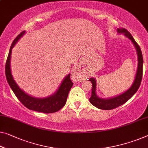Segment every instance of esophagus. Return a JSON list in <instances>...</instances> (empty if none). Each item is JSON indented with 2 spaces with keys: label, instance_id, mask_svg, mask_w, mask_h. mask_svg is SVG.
<instances>
[{
  "label": "esophagus",
  "instance_id": "esophagus-1",
  "mask_svg": "<svg viewBox=\"0 0 148 148\" xmlns=\"http://www.w3.org/2000/svg\"><path fill=\"white\" fill-rule=\"evenodd\" d=\"M72 76L73 77L74 80H80L84 78V72L81 70L80 67L78 65H76L74 67L73 70L72 72Z\"/></svg>",
  "mask_w": 148,
  "mask_h": 148
}]
</instances>
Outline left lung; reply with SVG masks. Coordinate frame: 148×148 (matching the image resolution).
I'll return each instance as SVG.
<instances>
[{"label": "left lung", "mask_w": 148, "mask_h": 148, "mask_svg": "<svg viewBox=\"0 0 148 148\" xmlns=\"http://www.w3.org/2000/svg\"><path fill=\"white\" fill-rule=\"evenodd\" d=\"M118 34H123L127 38H129L134 44L135 46L136 52L138 55V69L136 72L135 80H134L133 84L131 87L128 90L123 92V93L120 94V95L112 97L109 98H101L98 97L96 94V81L94 78H90L89 81H90L92 84V96L90 97L89 100L90 102L94 106L98 108L100 110H109L116 108L120 106L121 105L123 104L127 100H129L132 96H133L136 92L138 91L139 87H140L141 82H142V74H143V56L142 54V51L140 46L137 44V42L134 39L133 36L126 29L123 28H120L117 29Z\"/></svg>", "instance_id": "obj_1"}]
</instances>
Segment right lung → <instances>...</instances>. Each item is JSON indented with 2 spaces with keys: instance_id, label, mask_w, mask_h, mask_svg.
<instances>
[{
  "instance_id": "add662e5",
  "label": "right lung",
  "mask_w": 148,
  "mask_h": 148,
  "mask_svg": "<svg viewBox=\"0 0 148 148\" xmlns=\"http://www.w3.org/2000/svg\"><path fill=\"white\" fill-rule=\"evenodd\" d=\"M25 31H23L18 35L11 45L5 65V74L6 80H7L8 84L17 97V98L28 109L46 114L54 113V112H58L65 105L67 100L68 93H69L72 86H73V83L70 80V74H68L64 78L58 89L56 90L55 93L50 96L43 98H35V97L28 95L19 88L16 82L14 81V78H13L10 69V59L12 49L16 45L18 40L25 34Z\"/></svg>"
}]
</instances>
